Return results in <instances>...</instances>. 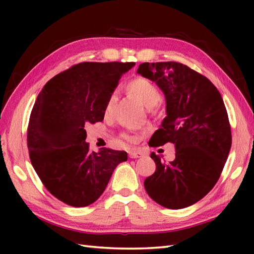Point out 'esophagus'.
Instances as JSON below:
<instances>
[{"label":"esophagus","instance_id":"esophagus-1","mask_svg":"<svg viewBox=\"0 0 254 254\" xmlns=\"http://www.w3.org/2000/svg\"><path fill=\"white\" fill-rule=\"evenodd\" d=\"M143 153L138 152V150H130L128 152V157L130 158H139V157H143Z\"/></svg>","mask_w":254,"mask_h":254}]
</instances>
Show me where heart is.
<instances>
[{
    "label": "heart",
    "mask_w": 254,
    "mask_h": 254,
    "mask_svg": "<svg viewBox=\"0 0 254 254\" xmlns=\"http://www.w3.org/2000/svg\"><path fill=\"white\" fill-rule=\"evenodd\" d=\"M127 88L133 96H135L145 107L149 108V109H152V108L157 106L161 100V94L157 86L145 77H136L130 80L127 85ZM117 100V93H111L109 97H108L105 105V112L107 115L112 111ZM126 138L130 137L126 136Z\"/></svg>",
    "instance_id": "1"
}]
</instances>
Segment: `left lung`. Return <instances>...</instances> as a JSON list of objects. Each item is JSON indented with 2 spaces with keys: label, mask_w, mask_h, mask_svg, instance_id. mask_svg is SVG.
Returning <instances> with one entry per match:
<instances>
[{
  "label": "left lung",
  "mask_w": 254,
  "mask_h": 254,
  "mask_svg": "<svg viewBox=\"0 0 254 254\" xmlns=\"http://www.w3.org/2000/svg\"><path fill=\"white\" fill-rule=\"evenodd\" d=\"M137 73L164 91L167 117L152 146L175 144L176 158L164 163L150 154L156 170L144 181L156 203L179 209L198 202L218 181L231 147L227 110L208 78L178 62H145Z\"/></svg>",
  "instance_id": "8db88e82"
}]
</instances>
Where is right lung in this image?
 Segmentation results:
<instances>
[{
  "mask_svg": "<svg viewBox=\"0 0 254 254\" xmlns=\"http://www.w3.org/2000/svg\"><path fill=\"white\" fill-rule=\"evenodd\" d=\"M134 62H83L48 82L32 108L27 146L46 189L74 207L88 206L104 193L123 150L90 152L85 124L101 122L107 98Z\"/></svg>",
  "mask_w": 254,
  "mask_h": 254,
  "instance_id": "add662e5",
  "label": "right lung"
}]
</instances>
